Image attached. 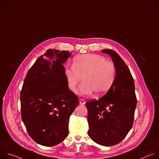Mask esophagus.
I'll return each mask as SVG.
<instances>
[{"label":"esophagus","mask_w":159,"mask_h":159,"mask_svg":"<svg viewBox=\"0 0 159 159\" xmlns=\"http://www.w3.org/2000/svg\"><path fill=\"white\" fill-rule=\"evenodd\" d=\"M79 103L81 104V105H84L85 104V101L84 99H79Z\"/></svg>","instance_id":"34e87169"}]
</instances>
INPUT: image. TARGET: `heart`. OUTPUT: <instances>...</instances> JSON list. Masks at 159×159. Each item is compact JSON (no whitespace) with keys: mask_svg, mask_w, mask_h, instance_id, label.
Listing matches in <instances>:
<instances>
[{"mask_svg":"<svg viewBox=\"0 0 159 159\" xmlns=\"http://www.w3.org/2000/svg\"><path fill=\"white\" fill-rule=\"evenodd\" d=\"M65 74L70 89L74 90L82 80L84 82L77 90L80 96H90L94 92L101 96L106 93L115 78V68L111 62L99 55L85 54L74 58L72 66H66Z\"/></svg>","mask_w":159,"mask_h":159,"instance_id":"1","label":"heart"}]
</instances>
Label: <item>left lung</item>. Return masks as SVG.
<instances>
[{
	"mask_svg": "<svg viewBox=\"0 0 159 159\" xmlns=\"http://www.w3.org/2000/svg\"><path fill=\"white\" fill-rule=\"evenodd\" d=\"M109 55L115 68V78L107 93L98 100L85 103L88 111V134L102 146L115 145L131 129L137 98L129 68L115 51L102 50Z\"/></svg>",
	"mask_w": 159,
	"mask_h": 159,
	"instance_id": "left-lung-1",
	"label": "left lung"
}]
</instances>
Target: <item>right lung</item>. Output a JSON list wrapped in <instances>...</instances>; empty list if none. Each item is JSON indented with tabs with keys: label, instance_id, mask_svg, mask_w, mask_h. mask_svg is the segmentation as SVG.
Wrapping results in <instances>:
<instances>
[{
	"label": "right lung",
	"instance_id": "right-lung-1",
	"mask_svg": "<svg viewBox=\"0 0 159 159\" xmlns=\"http://www.w3.org/2000/svg\"><path fill=\"white\" fill-rule=\"evenodd\" d=\"M71 55L48 50L30 68L22 85V121L31 139L43 146L57 145L67 137L70 116L79 104L65 74L63 64Z\"/></svg>",
	"mask_w": 159,
	"mask_h": 159
}]
</instances>
